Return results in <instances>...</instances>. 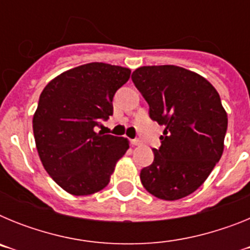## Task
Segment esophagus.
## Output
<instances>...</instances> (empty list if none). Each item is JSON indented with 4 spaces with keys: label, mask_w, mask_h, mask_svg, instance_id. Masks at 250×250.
Segmentation results:
<instances>
[{
    "label": "esophagus",
    "mask_w": 250,
    "mask_h": 250,
    "mask_svg": "<svg viewBox=\"0 0 250 250\" xmlns=\"http://www.w3.org/2000/svg\"><path fill=\"white\" fill-rule=\"evenodd\" d=\"M143 143H141V140H139V139H135V140H131V145L132 146H139V145H141Z\"/></svg>",
    "instance_id": "1"
}]
</instances>
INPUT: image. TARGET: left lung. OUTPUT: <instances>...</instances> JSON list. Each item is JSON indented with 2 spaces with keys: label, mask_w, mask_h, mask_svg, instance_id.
Returning <instances> with one entry per match:
<instances>
[{
  "label": "left lung",
  "mask_w": 250,
  "mask_h": 250,
  "mask_svg": "<svg viewBox=\"0 0 250 250\" xmlns=\"http://www.w3.org/2000/svg\"><path fill=\"white\" fill-rule=\"evenodd\" d=\"M131 79L150 118L165 126L152 164L141 170V184L159 199L185 198L222 158L228 116L219 94L207 79L174 65L143 66Z\"/></svg>",
  "instance_id": "left-lung-1"
}]
</instances>
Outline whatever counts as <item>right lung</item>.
<instances>
[{
  "mask_svg": "<svg viewBox=\"0 0 250 250\" xmlns=\"http://www.w3.org/2000/svg\"><path fill=\"white\" fill-rule=\"evenodd\" d=\"M131 70L91 62L67 70L45 86L32 119L40 160L57 185L90 195L109 184L129 149L126 138L95 131L112 115L115 92Z\"/></svg>",
  "mask_w": 250,
  "mask_h": 250,
  "instance_id": "1",
  "label": "right lung"
}]
</instances>
